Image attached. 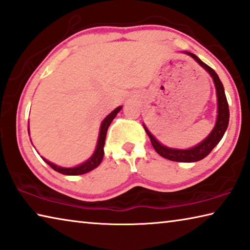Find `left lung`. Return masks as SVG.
Here are the masks:
<instances>
[{
  "label": "left lung",
  "mask_w": 250,
  "mask_h": 250,
  "mask_svg": "<svg viewBox=\"0 0 250 250\" xmlns=\"http://www.w3.org/2000/svg\"><path fill=\"white\" fill-rule=\"evenodd\" d=\"M188 54L192 59L199 63V64L203 66V68L207 71V72L211 75L213 83H215L216 86V92H217V104H218V114H217V121L215 125V128L212 129L210 134L206 138L204 141H201L199 145L190 149H172L168 148L164 145H161L159 141H158L156 138H154L146 126L144 125V128L146 130V134H148L150 138V141H151L152 146L154 150L160 154L161 157L166 158V159L171 160V161H177V162H196L199 160H203L205 157H207L209 153L211 152V150L215 148V146L219 144L221 138L224 137L226 130L228 128L229 124V106L227 102V98H226L224 85L221 83L219 77L215 72V70H212L210 66L206 64L203 61L200 60L199 58L197 57L191 52H185Z\"/></svg>",
  "instance_id": "left-lung-1"
}]
</instances>
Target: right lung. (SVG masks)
Listing matches in <instances>:
<instances>
[{"instance_id": "obj_1", "label": "right lung", "mask_w": 250, "mask_h": 250, "mask_svg": "<svg viewBox=\"0 0 250 250\" xmlns=\"http://www.w3.org/2000/svg\"><path fill=\"white\" fill-rule=\"evenodd\" d=\"M121 108L122 106H118L117 109H114L112 112L108 114V116L105 117L104 120L102 121L100 133H99L97 148H96V150H94L92 156L90 157V159H88L85 162H83L82 165H79V166H77V167H73V168H63V167H59V166L52 164V162H50L49 160L44 159V158H42V159L44 160L51 168L54 169L55 171L60 172V173H62V175H68V176L83 175V173H86V172L91 171V170H93L94 168H97L98 166L101 164L102 159H104V148L106 131H108L109 125H111V122H112L113 119L116 118V116L118 114L119 111L121 110Z\"/></svg>"}]
</instances>
